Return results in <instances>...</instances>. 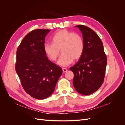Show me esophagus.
Wrapping results in <instances>:
<instances>
[{
    "mask_svg": "<svg viewBox=\"0 0 125 125\" xmlns=\"http://www.w3.org/2000/svg\"><path fill=\"white\" fill-rule=\"evenodd\" d=\"M62 70H63V73H66V72H67L68 71V69L67 68H63Z\"/></svg>",
    "mask_w": 125,
    "mask_h": 125,
    "instance_id": "34e87169",
    "label": "esophagus"
}]
</instances>
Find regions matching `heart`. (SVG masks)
<instances>
[{
    "label": "heart",
    "mask_w": 125,
    "mask_h": 125,
    "mask_svg": "<svg viewBox=\"0 0 125 125\" xmlns=\"http://www.w3.org/2000/svg\"><path fill=\"white\" fill-rule=\"evenodd\" d=\"M52 43L44 44V51L48 57L55 61L60 51L62 54L57 63L60 66H67L74 60L80 58L83 53L84 43L81 35L73 33L67 30L57 32L51 38Z\"/></svg>",
    "instance_id": "1"
}]
</instances>
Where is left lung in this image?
Instances as JSON below:
<instances>
[{
  "mask_svg": "<svg viewBox=\"0 0 125 125\" xmlns=\"http://www.w3.org/2000/svg\"><path fill=\"white\" fill-rule=\"evenodd\" d=\"M75 27L82 33L84 50L78 62L70 70L74 73L75 90L82 95H88L96 91L103 83L107 57L101 40L93 30L82 25Z\"/></svg>",
  "mask_w": 125,
  "mask_h": 125,
  "instance_id": "8db88e82",
  "label": "left lung"
}]
</instances>
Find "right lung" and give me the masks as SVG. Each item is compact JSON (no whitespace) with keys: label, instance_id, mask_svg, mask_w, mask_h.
Instances as JSON below:
<instances>
[{"label":"right lung","instance_id":"right-lung-1","mask_svg":"<svg viewBox=\"0 0 125 125\" xmlns=\"http://www.w3.org/2000/svg\"><path fill=\"white\" fill-rule=\"evenodd\" d=\"M48 29H36L28 33L17 51L16 70L25 92L38 100L46 99L54 92L62 68L49 60L44 51Z\"/></svg>","mask_w":125,"mask_h":125}]
</instances>
